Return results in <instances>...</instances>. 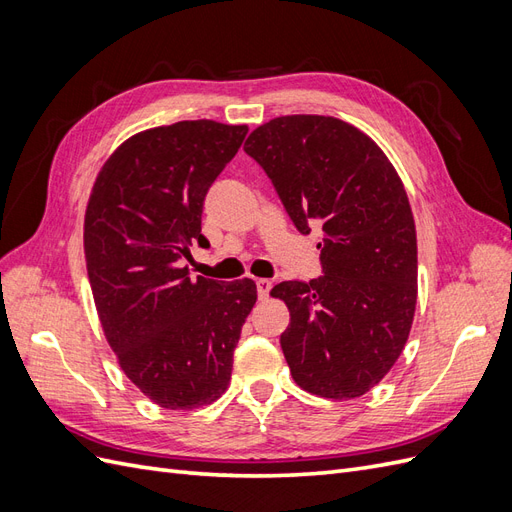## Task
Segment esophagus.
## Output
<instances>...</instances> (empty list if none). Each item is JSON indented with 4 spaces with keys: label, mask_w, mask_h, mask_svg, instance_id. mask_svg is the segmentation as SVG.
<instances>
[{
    "label": "esophagus",
    "mask_w": 512,
    "mask_h": 512,
    "mask_svg": "<svg viewBox=\"0 0 512 512\" xmlns=\"http://www.w3.org/2000/svg\"><path fill=\"white\" fill-rule=\"evenodd\" d=\"M271 280H265V277H260V280H256V288H258V299L265 301L269 297V290H271Z\"/></svg>",
    "instance_id": "1"
}]
</instances>
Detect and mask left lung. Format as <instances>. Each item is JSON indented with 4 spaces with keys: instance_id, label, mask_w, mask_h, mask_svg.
<instances>
[{
    "instance_id": "left-lung-1",
    "label": "left lung",
    "mask_w": 512,
    "mask_h": 512,
    "mask_svg": "<svg viewBox=\"0 0 512 512\" xmlns=\"http://www.w3.org/2000/svg\"><path fill=\"white\" fill-rule=\"evenodd\" d=\"M303 235L322 230V271L282 282L280 344L303 391L354 399L389 374L416 309V228L395 166L371 138L324 115H286L245 141Z\"/></svg>"
}]
</instances>
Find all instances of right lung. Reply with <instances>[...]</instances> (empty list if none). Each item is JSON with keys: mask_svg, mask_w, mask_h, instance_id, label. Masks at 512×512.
I'll return each instance as SVG.
<instances>
[{"mask_svg": "<svg viewBox=\"0 0 512 512\" xmlns=\"http://www.w3.org/2000/svg\"><path fill=\"white\" fill-rule=\"evenodd\" d=\"M247 126L211 119L138 132L104 162L85 211V260L106 342L153 404L194 410L222 397L256 303L252 280L190 277L183 258L203 203Z\"/></svg>", "mask_w": 512, "mask_h": 512, "instance_id": "add662e5", "label": "right lung"}]
</instances>
